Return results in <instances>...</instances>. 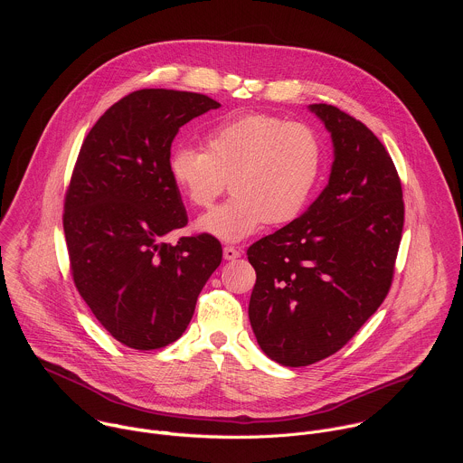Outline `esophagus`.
I'll list each match as a JSON object with an SVG mask.
<instances>
[{"label": "esophagus", "instance_id": "obj_1", "mask_svg": "<svg viewBox=\"0 0 463 463\" xmlns=\"http://www.w3.org/2000/svg\"><path fill=\"white\" fill-rule=\"evenodd\" d=\"M240 256H241V252H240L236 247H231V245L223 247V258H225V260H236V258H240Z\"/></svg>", "mask_w": 463, "mask_h": 463}]
</instances>
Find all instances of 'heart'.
<instances>
[{"label":"heart","instance_id":"heart-1","mask_svg":"<svg viewBox=\"0 0 463 463\" xmlns=\"http://www.w3.org/2000/svg\"><path fill=\"white\" fill-rule=\"evenodd\" d=\"M322 163V141L313 128L247 113L209 129L205 150L174 148L168 174L184 200L200 209L214 203L229 179L232 195L195 227L222 241H240L266 223L297 220L311 200Z\"/></svg>","mask_w":463,"mask_h":463}]
</instances>
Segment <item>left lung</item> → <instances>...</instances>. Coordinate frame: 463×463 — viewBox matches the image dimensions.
<instances>
[{"mask_svg": "<svg viewBox=\"0 0 463 463\" xmlns=\"http://www.w3.org/2000/svg\"><path fill=\"white\" fill-rule=\"evenodd\" d=\"M309 111L332 134L329 181L300 218L247 249L252 332L263 354L293 368L339 352L383 304L405 222L402 181L381 141L335 106Z\"/></svg>", "mask_w": 463, "mask_h": 463, "instance_id": "left-lung-1", "label": "left lung"}]
</instances>
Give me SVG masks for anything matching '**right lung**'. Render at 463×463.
I'll return each instance as SVG.
<instances>
[{
    "label": "right lung",
    "instance_id": "add662e5",
    "mask_svg": "<svg viewBox=\"0 0 463 463\" xmlns=\"http://www.w3.org/2000/svg\"><path fill=\"white\" fill-rule=\"evenodd\" d=\"M218 108L202 93L139 90L115 102L82 143L63 203L71 275L97 320L128 348L177 341L222 263L211 234L163 241L188 222L168 174L172 141L183 124Z\"/></svg>",
    "mask_w": 463,
    "mask_h": 463
}]
</instances>
